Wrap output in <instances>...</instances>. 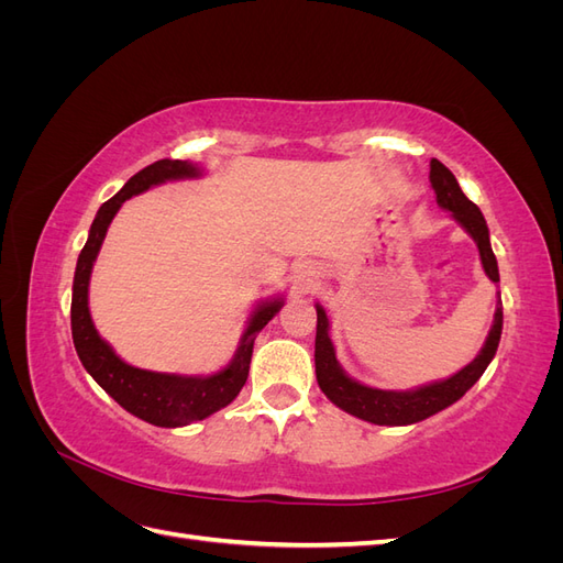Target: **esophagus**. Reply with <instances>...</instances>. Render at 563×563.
I'll use <instances>...</instances> for the list:
<instances>
[{
	"label": "esophagus",
	"instance_id": "34e87169",
	"mask_svg": "<svg viewBox=\"0 0 563 563\" xmlns=\"http://www.w3.org/2000/svg\"><path fill=\"white\" fill-rule=\"evenodd\" d=\"M296 279H298V284H300L302 288H310V286H314L317 279H319V269L312 267V265H300V267L296 269Z\"/></svg>",
	"mask_w": 563,
	"mask_h": 563
}]
</instances>
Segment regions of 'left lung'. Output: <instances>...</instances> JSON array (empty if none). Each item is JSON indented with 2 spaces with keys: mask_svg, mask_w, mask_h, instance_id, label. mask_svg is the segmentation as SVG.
Listing matches in <instances>:
<instances>
[{
  "mask_svg": "<svg viewBox=\"0 0 563 563\" xmlns=\"http://www.w3.org/2000/svg\"><path fill=\"white\" fill-rule=\"evenodd\" d=\"M430 183L434 187L439 207L451 211L453 220H457L460 228H463L476 242L484 272L493 284H498L500 282L498 261L496 255H493L490 240H488V225L479 207L465 197V192L460 190L455 176L439 159L430 162ZM314 308H317L314 371H317V383L321 391L338 408H343L345 413L373 424H391V428H395V424L420 422L439 411H444V408H449L451 404H455L476 380L484 376L486 366L490 364L493 356H496L500 333H503V302L498 300L486 343L482 352L476 354L465 368H460L446 380H437L416 389H378L350 378L343 371V366L338 364L335 347L331 343V333H329L327 310H323L319 302Z\"/></svg>",
  "mask_w": 563,
  "mask_h": 563,
  "instance_id": "8db88e82",
  "label": "left lung"
}]
</instances>
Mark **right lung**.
Returning a JSON list of instances; mask_svg holds the SVG:
<instances>
[{"instance_id": "add662e5", "label": "right lung", "mask_w": 563, "mask_h": 563, "mask_svg": "<svg viewBox=\"0 0 563 563\" xmlns=\"http://www.w3.org/2000/svg\"><path fill=\"white\" fill-rule=\"evenodd\" d=\"M201 168L190 162L180 159H159L145 166L143 172L126 180V185L112 199H108L98 209L89 240L84 244L73 284V340L79 354L81 366L87 368L89 376L103 387L108 395L135 418H141L157 428H183L197 420L209 418L211 413L225 408L240 395L251 366L253 340L258 335L267 321L284 308V298L263 300L258 308L249 317L246 331L240 340L232 362L220 368L211 376H178V373H157L145 371L126 364L122 356L98 335L93 319L89 312V282L91 269L98 258V251L103 246L106 232L112 223L122 203L135 195H141L150 187L162 185L166 180H183V178H199Z\"/></svg>"}]
</instances>
